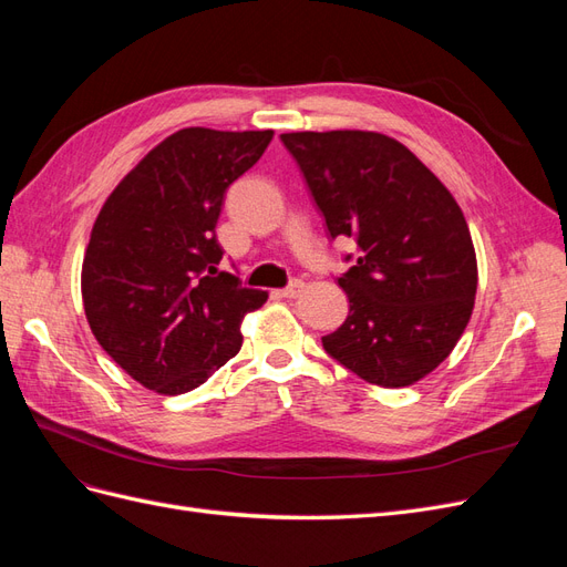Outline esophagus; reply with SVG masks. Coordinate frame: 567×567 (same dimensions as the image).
I'll return each mask as SVG.
<instances>
[{
	"label": "esophagus",
	"mask_w": 567,
	"mask_h": 567,
	"mask_svg": "<svg viewBox=\"0 0 567 567\" xmlns=\"http://www.w3.org/2000/svg\"><path fill=\"white\" fill-rule=\"evenodd\" d=\"M302 290H305V281L296 279V281H290L286 288H281L279 296H281V298H298V296L302 293Z\"/></svg>",
	"instance_id": "1"
}]
</instances>
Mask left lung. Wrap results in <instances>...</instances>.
<instances>
[{
  "mask_svg": "<svg viewBox=\"0 0 567 567\" xmlns=\"http://www.w3.org/2000/svg\"><path fill=\"white\" fill-rule=\"evenodd\" d=\"M281 142L331 238L357 241V260L338 279L350 315L321 338L323 350L373 385L421 381L450 357L475 305V248L458 203L392 136L333 130Z\"/></svg>",
  "mask_w": 567,
  "mask_h": 567,
  "instance_id": "obj_1",
  "label": "left lung"
}]
</instances>
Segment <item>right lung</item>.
Wrapping results in <instances>:
<instances>
[{
  "label": "right lung",
  "instance_id": "obj_1",
  "mask_svg": "<svg viewBox=\"0 0 567 567\" xmlns=\"http://www.w3.org/2000/svg\"><path fill=\"white\" fill-rule=\"evenodd\" d=\"M274 132L186 127L151 148L101 208L82 262L90 329L113 362L161 394L198 388L241 350L267 302L219 271L217 219L231 182Z\"/></svg>",
  "mask_w": 567,
  "mask_h": 567
}]
</instances>
